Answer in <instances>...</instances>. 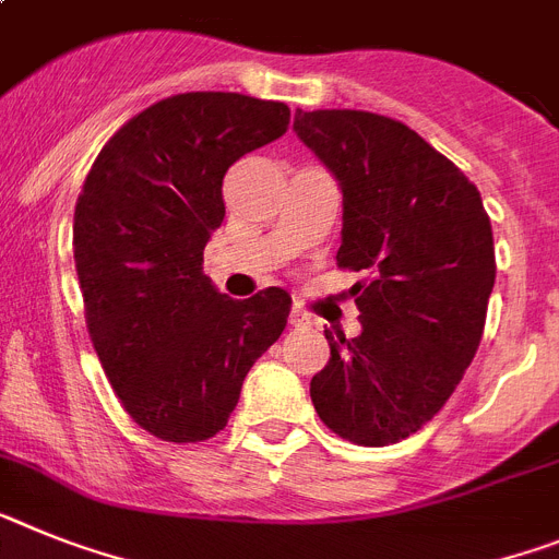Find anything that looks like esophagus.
I'll list each match as a JSON object with an SVG mask.
<instances>
[{
    "label": "esophagus",
    "instance_id": "34e87169",
    "mask_svg": "<svg viewBox=\"0 0 559 559\" xmlns=\"http://www.w3.org/2000/svg\"><path fill=\"white\" fill-rule=\"evenodd\" d=\"M288 322L294 328H311L313 325V317L308 311H302V308H290Z\"/></svg>",
    "mask_w": 559,
    "mask_h": 559
}]
</instances>
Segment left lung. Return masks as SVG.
<instances>
[{"mask_svg":"<svg viewBox=\"0 0 559 559\" xmlns=\"http://www.w3.org/2000/svg\"><path fill=\"white\" fill-rule=\"evenodd\" d=\"M294 132L342 192L338 269L356 285L361 333L325 331L311 379L319 418L361 447H388L447 404L484 336L495 285L492 223L475 183L402 121L361 109L294 116Z\"/></svg>","mask_w":559,"mask_h":559,"instance_id":"1","label":"left lung"}]
</instances>
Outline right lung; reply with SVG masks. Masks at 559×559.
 I'll return each instance as SVG.
<instances>
[{"instance_id": "obj_1", "label": "right lung", "mask_w": 559, "mask_h": 559, "mask_svg": "<svg viewBox=\"0 0 559 559\" xmlns=\"http://www.w3.org/2000/svg\"><path fill=\"white\" fill-rule=\"evenodd\" d=\"M288 121L283 102L171 95L123 123L84 180L73 257L90 338L123 409L164 441L217 436L285 331L288 294L226 297L203 274V248L226 217L228 166Z\"/></svg>"}]
</instances>
